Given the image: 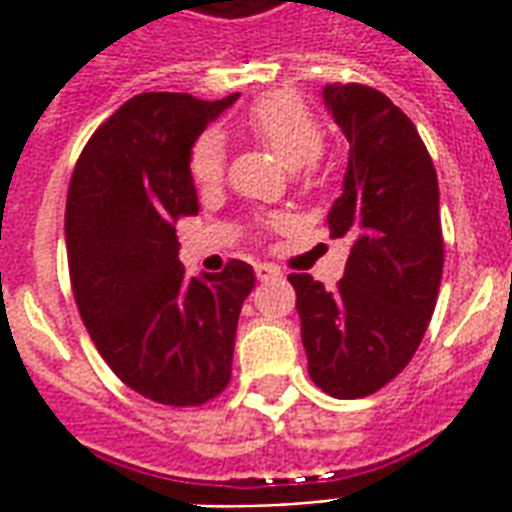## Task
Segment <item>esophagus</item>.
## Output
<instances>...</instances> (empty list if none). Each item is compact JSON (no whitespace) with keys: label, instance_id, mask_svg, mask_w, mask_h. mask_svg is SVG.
I'll use <instances>...</instances> for the list:
<instances>
[{"label":"esophagus","instance_id":"obj_1","mask_svg":"<svg viewBox=\"0 0 512 512\" xmlns=\"http://www.w3.org/2000/svg\"><path fill=\"white\" fill-rule=\"evenodd\" d=\"M255 276L260 279V282H273V279H279V276H282V271L271 263H260L255 265Z\"/></svg>","mask_w":512,"mask_h":512}]
</instances>
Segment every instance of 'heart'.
I'll use <instances>...</instances> for the list:
<instances>
[{
	"label": "heart",
	"instance_id": "heart-1",
	"mask_svg": "<svg viewBox=\"0 0 512 512\" xmlns=\"http://www.w3.org/2000/svg\"><path fill=\"white\" fill-rule=\"evenodd\" d=\"M247 131L282 161L298 171L319 161L325 150V131L306 101L292 93H271L249 109ZM190 174L201 187L217 185L225 174V150L217 134H204L190 152Z\"/></svg>",
	"mask_w": 512,
	"mask_h": 512
}]
</instances>
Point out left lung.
I'll return each mask as SVG.
<instances>
[{"label":"left lung","mask_w":512,"mask_h":512,"mask_svg":"<svg viewBox=\"0 0 512 512\" xmlns=\"http://www.w3.org/2000/svg\"><path fill=\"white\" fill-rule=\"evenodd\" d=\"M349 139L330 236L351 239L338 290L290 273L311 381L338 400L378 392L411 362L443 276L438 174L403 109L368 85L322 88Z\"/></svg>","instance_id":"8db88e82"}]
</instances>
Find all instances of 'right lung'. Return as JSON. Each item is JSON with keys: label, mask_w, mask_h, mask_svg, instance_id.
I'll list each match as a JSON object with an SVG mask.
<instances>
[{"label": "right lung", "mask_w": 512, "mask_h": 512, "mask_svg": "<svg viewBox=\"0 0 512 512\" xmlns=\"http://www.w3.org/2000/svg\"><path fill=\"white\" fill-rule=\"evenodd\" d=\"M220 101L139 93L88 139L66 195L69 279L88 333L112 373L155 403L187 408L230 381L252 265L185 276L174 222L198 212L190 150Z\"/></svg>", "instance_id": "right-lung-1"}]
</instances>
